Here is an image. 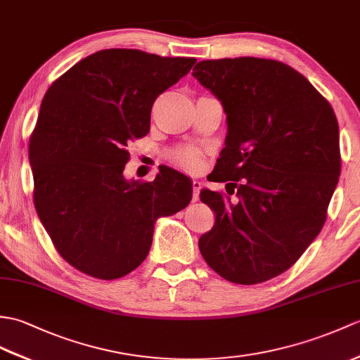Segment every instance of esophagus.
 Returning <instances> with one entry per match:
<instances>
[{
	"label": "esophagus",
	"instance_id": "34e87169",
	"mask_svg": "<svg viewBox=\"0 0 360 360\" xmlns=\"http://www.w3.org/2000/svg\"><path fill=\"white\" fill-rule=\"evenodd\" d=\"M200 188H202V181L195 179V181H193V200H195V202L199 199V191H200Z\"/></svg>",
	"mask_w": 360,
	"mask_h": 360
}]
</instances>
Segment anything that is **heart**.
<instances>
[{
    "mask_svg": "<svg viewBox=\"0 0 360 360\" xmlns=\"http://www.w3.org/2000/svg\"><path fill=\"white\" fill-rule=\"evenodd\" d=\"M173 160L176 161V164H179L181 167H184L186 170H191L195 172L200 167V152L193 147H186L178 150L176 153L173 155Z\"/></svg>",
    "mask_w": 360,
    "mask_h": 360,
    "instance_id": "b5f03b06",
    "label": "heart"
}]
</instances>
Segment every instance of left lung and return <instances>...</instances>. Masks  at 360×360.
Returning <instances> with one entry per match:
<instances>
[{
    "label": "left lung",
    "instance_id": "left-lung-1",
    "mask_svg": "<svg viewBox=\"0 0 360 360\" xmlns=\"http://www.w3.org/2000/svg\"><path fill=\"white\" fill-rule=\"evenodd\" d=\"M191 75L227 115L212 181L238 188L235 202L200 190L216 213L199 238L200 255L230 282H265L288 270L323 227L340 174L336 115L304 75L279 61L207 60Z\"/></svg>",
    "mask_w": 360,
    "mask_h": 360
}]
</instances>
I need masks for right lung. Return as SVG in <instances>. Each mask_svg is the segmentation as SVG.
<instances>
[{
	"mask_svg": "<svg viewBox=\"0 0 360 360\" xmlns=\"http://www.w3.org/2000/svg\"><path fill=\"white\" fill-rule=\"evenodd\" d=\"M195 58L107 49L49 87L29 144L33 202L67 262L98 279L129 274L147 257L156 221L186 208L193 186L164 167L152 182L125 179L130 141L146 136L155 99Z\"/></svg>",
	"mask_w": 360,
	"mask_h": 360,
	"instance_id": "obj_1",
	"label": "right lung"
}]
</instances>
